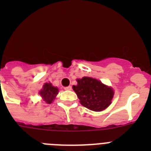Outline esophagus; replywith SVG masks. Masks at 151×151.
I'll return each mask as SVG.
<instances>
[{
    "instance_id": "34e87169",
    "label": "esophagus",
    "mask_w": 151,
    "mask_h": 151,
    "mask_svg": "<svg viewBox=\"0 0 151 151\" xmlns=\"http://www.w3.org/2000/svg\"><path fill=\"white\" fill-rule=\"evenodd\" d=\"M65 90H72V86H67V87L64 88Z\"/></svg>"
}]
</instances>
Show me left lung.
I'll return each instance as SVG.
<instances>
[{
	"label": "left lung",
	"mask_w": 151,
	"mask_h": 151,
	"mask_svg": "<svg viewBox=\"0 0 151 151\" xmlns=\"http://www.w3.org/2000/svg\"><path fill=\"white\" fill-rule=\"evenodd\" d=\"M76 81L78 84L73 85V88L82 106L95 112L102 111L110 106L114 95L111 87L91 77L85 76Z\"/></svg>",
	"instance_id": "1"
}]
</instances>
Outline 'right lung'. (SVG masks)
<instances>
[{"label": "right lung", "mask_w": 151, "mask_h": 151, "mask_svg": "<svg viewBox=\"0 0 151 151\" xmlns=\"http://www.w3.org/2000/svg\"><path fill=\"white\" fill-rule=\"evenodd\" d=\"M59 90L57 87H54L51 83H45L43 85V88L39 91V94L43 98L46 104H51L55 99L56 96L57 95Z\"/></svg>", "instance_id": "obj_1"}]
</instances>
